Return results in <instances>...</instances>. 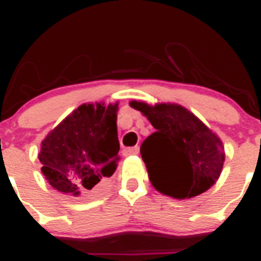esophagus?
Instances as JSON below:
<instances>
[{"label":"esophagus","mask_w":261,"mask_h":261,"mask_svg":"<svg viewBox=\"0 0 261 261\" xmlns=\"http://www.w3.org/2000/svg\"><path fill=\"white\" fill-rule=\"evenodd\" d=\"M139 154V147L135 146V147H130V148H124L123 150V155L124 156H130V155H138Z\"/></svg>","instance_id":"obj_1"}]
</instances>
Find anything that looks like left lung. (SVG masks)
Masks as SVG:
<instances>
[{
    "label": "left lung",
    "mask_w": 261,
    "mask_h": 261,
    "mask_svg": "<svg viewBox=\"0 0 261 261\" xmlns=\"http://www.w3.org/2000/svg\"><path fill=\"white\" fill-rule=\"evenodd\" d=\"M156 131L144 139L141 155L156 191L191 199L215 185L225 159L220 138L195 114L178 103L154 106L131 100Z\"/></svg>",
    "instance_id": "obj_1"
}]
</instances>
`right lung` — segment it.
<instances>
[{"instance_id": "right-lung-1", "label": "right lung", "mask_w": 261, "mask_h": 261, "mask_svg": "<svg viewBox=\"0 0 261 261\" xmlns=\"http://www.w3.org/2000/svg\"><path fill=\"white\" fill-rule=\"evenodd\" d=\"M118 105H81L41 142V171L57 191L71 196L95 194L115 172Z\"/></svg>"}]
</instances>
